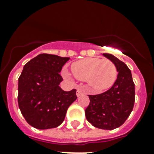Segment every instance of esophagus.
I'll return each mask as SVG.
<instances>
[{
    "instance_id": "34e87169",
    "label": "esophagus",
    "mask_w": 154,
    "mask_h": 154,
    "mask_svg": "<svg viewBox=\"0 0 154 154\" xmlns=\"http://www.w3.org/2000/svg\"><path fill=\"white\" fill-rule=\"evenodd\" d=\"M84 94H85L84 91L82 90V88H80V89H77V97H81L82 95H83Z\"/></svg>"
}]
</instances>
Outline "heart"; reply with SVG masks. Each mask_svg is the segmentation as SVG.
Segmentation results:
<instances>
[{
  "label": "heart",
  "instance_id": "obj_1",
  "mask_svg": "<svg viewBox=\"0 0 154 154\" xmlns=\"http://www.w3.org/2000/svg\"><path fill=\"white\" fill-rule=\"evenodd\" d=\"M72 72L75 77L85 81L96 92H101L112 86L117 76L114 63L101 58H85L76 61L72 65ZM64 74L68 79L71 78L68 71H65Z\"/></svg>",
  "mask_w": 154,
  "mask_h": 154
}]
</instances>
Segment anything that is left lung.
Segmentation results:
<instances>
[{
	"mask_svg": "<svg viewBox=\"0 0 154 154\" xmlns=\"http://www.w3.org/2000/svg\"><path fill=\"white\" fill-rule=\"evenodd\" d=\"M103 56L116 65L117 80L105 93L89 95L90 102L85 112L92 125L112 130L124 124L131 113L135 101V85L131 71L124 62L109 53H103Z\"/></svg>",
	"mask_w": 154,
	"mask_h": 154,
	"instance_id": "obj_1",
	"label": "left lung"
}]
</instances>
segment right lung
<instances>
[{
    "mask_svg": "<svg viewBox=\"0 0 154 154\" xmlns=\"http://www.w3.org/2000/svg\"><path fill=\"white\" fill-rule=\"evenodd\" d=\"M69 57L42 53L26 63L18 79V105L26 122L38 129L59 126L68 108L77 98L76 89L66 92L59 85Z\"/></svg>",
    "mask_w": 154,
    "mask_h": 154,
    "instance_id": "obj_1",
    "label": "right lung"
}]
</instances>
